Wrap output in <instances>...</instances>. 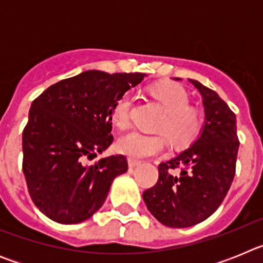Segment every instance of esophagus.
I'll list each match as a JSON object with an SVG mask.
<instances>
[{
  "instance_id": "obj_1",
  "label": "esophagus",
  "mask_w": 263,
  "mask_h": 263,
  "mask_svg": "<svg viewBox=\"0 0 263 263\" xmlns=\"http://www.w3.org/2000/svg\"><path fill=\"white\" fill-rule=\"evenodd\" d=\"M127 164H129L130 168H134V167L139 166V164H141V162L137 159H132V158H129V159H127Z\"/></svg>"
}]
</instances>
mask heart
Instances as JSON below:
<instances>
[{"mask_svg": "<svg viewBox=\"0 0 263 263\" xmlns=\"http://www.w3.org/2000/svg\"><path fill=\"white\" fill-rule=\"evenodd\" d=\"M153 95L166 109V116L160 120L158 130L168 136L178 147L188 146L199 137L203 127L201 115L190 108V96L183 87L174 83H160L153 87ZM134 105V96L124 93L111 109V121L118 129H125L130 122V113ZM167 146L163 134H145L133 130L120 137L116 148L130 158H146L160 154Z\"/></svg>", "mask_w": 263, "mask_h": 263, "instance_id": "b5f03b06", "label": "heart"}]
</instances>
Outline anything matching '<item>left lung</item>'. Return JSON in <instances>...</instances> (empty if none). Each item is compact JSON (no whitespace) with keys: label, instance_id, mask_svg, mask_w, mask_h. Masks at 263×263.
I'll list each match as a JSON object with an SVG mask.
<instances>
[{"label":"left lung","instance_id":"8db88e82","mask_svg":"<svg viewBox=\"0 0 263 263\" xmlns=\"http://www.w3.org/2000/svg\"><path fill=\"white\" fill-rule=\"evenodd\" d=\"M188 80L200 92L205 124L196 142L158 166L157 184L142 195L150 213L170 228L196 225L217 210L236 175L240 146L231 108L215 90Z\"/></svg>","mask_w":263,"mask_h":263}]
</instances>
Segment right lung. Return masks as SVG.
<instances>
[{
    "instance_id": "add662e5",
    "label": "right lung",
    "mask_w": 263,
    "mask_h": 263,
    "mask_svg": "<svg viewBox=\"0 0 263 263\" xmlns=\"http://www.w3.org/2000/svg\"><path fill=\"white\" fill-rule=\"evenodd\" d=\"M145 73L85 71L60 80L31 104L22 133V168L32 203L60 224H78L101 208L125 155L101 158L113 142L111 109Z\"/></svg>"
}]
</instances>
